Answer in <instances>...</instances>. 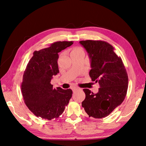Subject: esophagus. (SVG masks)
<instances>
[{"label":"esophagus","mask_w":146,"mask_h":146,"mask_svg":"<svg viewBox=\"0 0 146 146\" xmlns=\"http://www.w3.org/2000/svg\"><path fill=\"white\" fill-rule=\"evenodd\" d=\"M79 88L76 87H74L72 88V90L73 92H75L76 91H77V90H79Z\"/></svg>","instance_id":"34e87169"}]
</instances>
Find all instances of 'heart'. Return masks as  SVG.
<instances>
[{
	"mask_svg": "<svg viewBox=\"0 0 146 146\" xmlns=\"http://www.w3.org/2000/svg\"><path fill=\"white\" fill-rule=\"evenodd\" d=\"M82 49L81 48H75L74 49V50L72 51V52H76V51H82Z\"/></svg>",
	"mask_w": 146,
	"mask_h": 146,
	"instance_id": "1",
	"label": "heart"
}]
</instances>
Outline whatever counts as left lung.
<instances>
[{"instance_id":"left-lung-1","label":"left lung","mask_w":146,"mask_h":146,"mask_svg":"<svg viewBox=\"0 0 146 146\" xmlns=\"http://www.w3.org/2000/svg\"><path fill=\"white\" fill-rule=\"evenodd\" d=\"M90 59L92 81L98 83L97 94L83 89L85 100L82 103L89 117L100 119L108 116L125 98L128 76L121 58L114 52L108 42L101 40L80 41Z\"/></svg>"}]
</instances>
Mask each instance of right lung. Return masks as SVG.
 <instances>
[{"label": "right lung", "mask_w": 146, "mask_h": 146, "mask_svg": "<svg viewBox=\"0 0 146 146\" xmlns=\"http://www.w3.org/2000/svg\"><path fill=\"white\" fill-rule=\"evenodd\" d=\"M72 44V41L53 42L34 51L28 63L21 89L27 107L37 117L48 120L59 118L72 97V90L54 88L51 80L59 72L58 53Z\"/></svg>", "instance_id": "add662e5"}]
</instances>
